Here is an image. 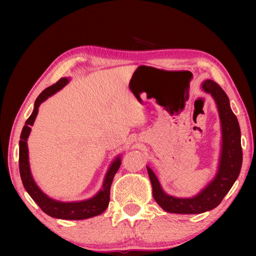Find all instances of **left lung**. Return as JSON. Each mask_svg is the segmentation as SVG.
Returning <instances> with one entry per match:
<instances>
[{"mask_svg":"<svg viewBox=\"0 0 256 256\" xmlns=\"http://www.w3.org/2000/svg\"><path fill=\"white\" fill-rule=\"evenodd\" d=\"M201 88L210 94L216 104L221 123V152L218 170L214 179L194 197L179 198L167 194L162 190L158 178L152 168H148L156 202L170 214H198L214 209L229 192L240 175L242 166L241 131L238 118L232 112L230 101L226 92L214 80H204Z\"/></svg>","mask_w":256,"mask_h":256,"instance_id":"left-lung-1","label":"left lung"}]
</instances>
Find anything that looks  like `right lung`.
<instances>
[{
	"mask_svg": "<svg viewBox=\"0 0 256 256\" xmlns=\"http://www.w3.org/2000/svg\"><path fill=\"white\" fill-rule=\"evenodd\" d=\"M69 82V78L59 79L55 84L48 86L42 94L38 96L35 101L34 110H32L30 116L27 118L25 125L20 133V174L22 178V182L24 184V188L32 200L40 206V208L45 212L46 214L52 216V218L64 219V220H84L92 218V216L101 214L103 211H106L110 201V188L113 182L114 175L121 166V156L118 155L116 157L108 170L106 174L104 180L102 184V188L94 194V197L86 200L81 201H70V202H64L48 197L37 186L34 178L32 176L30 160H28V148H27V138L30 136V126L35 122V118L38 114V108L42 102L47 100L48 98L54 96L62 90L64 86Z\"/></svg>",
	"mask_w": 256,
	"mask_h": 256,
	"instance_id": "1",
	"label": "right lung"
}]
</instances>
